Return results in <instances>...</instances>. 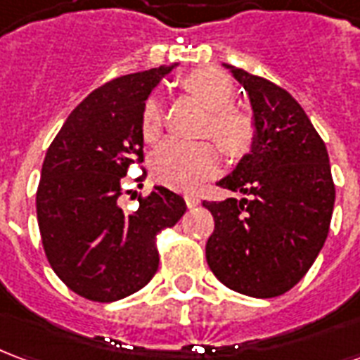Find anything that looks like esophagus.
Returning <instances> with one entry per match:
<instances>
[{"instance_id":"34e87169","label":"esophagus","mask_w":360,"mask_h":360,"mask_svg":"<svg viewBox=\"0 0 360 360\" xmlns=\"http://www.w3.org/2000/svg\"><path fill=\"white\" fill-rule=\"evenodd\" d=\"M185 202H187L188 208H195V206H198V202H200V198L196 195H193V193H187V195H185Z\"/></svg>"}]
</instances>
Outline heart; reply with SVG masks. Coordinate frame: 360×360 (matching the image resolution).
Listing matches in <instances>:
<instances>
[{"instance_id": "obj_1", "label": "heart", "mask_w": 360, "mask_h": 360, "mask_svg": "<svg viewBox=\"0 0 360 360\" xmlns=\"http://www.w3.org/2000/svg\"><path fill=\"white\" fill-rule=\"evenodd\" d=\"M183 89L206 108L200 133L218 142L229 160H243L255 150L258 127L255 117L233 105V82L214 67H200L183 77ZM144 142H156L162 134V103L150 96L141 111ZM219 152L210 141L183 142L169 139L150 158L152 177L165 187L191 191L218 172Z\"/></svg>"}]
</instances>
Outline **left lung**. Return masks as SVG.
<instances>
[{"label": "left lung", "mask_w": 360, "mask_h": 360, "mask_svg": "<svg viewBox=\"0 0 360 360\" xmlns=\"http://www.w3.org/2000/svg\"><path fill=\"white\" fill-rule=\"evenodd\" d=\"M229 69L249 92L258 141L218 183L247 198L202 202L214 216L206 260L226 287L270 299L297 285L324 247L335 185L324 141L293 96L245 69Z\"/></svg>", "instance_id": "8db88e82"}]
</instances>
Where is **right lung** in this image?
Returning <instances> with one entry per match:
<instances>
[{
    "mask_svg": "<svg viewBox=\"0 0 360 360\" xmlns=\"http://www.w3.org/2000/svg\"><path fill=\"white\" fill-rule=\"evenodd\" d=\"M172 67L125 75L90 92L44 160L36 191L44 252L58 278L89 301H119L146 285L160 264L158 235L187 210L183 196L165 187L139 195L133 212L119 202L129 167L144 160V100Z\"/></svg>",
    "mask_w": 360,
    "mask_h": 360,
    "instance_id": "1",
    "label": "right lung"
}]
</instances>
